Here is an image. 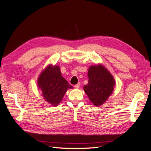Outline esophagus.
Here are the masks:
<instances>
[{"instance_id":"obj_1","label":"esophagus","mask_w":151,"mask_h":151,"mask_svg":"<svg viewBox=\"0 0 151 151\" xmlns=\"http://www.w3.org/2000/svg\"><path fill=\"white\" fill-rule=\"evenodd\" d=\"M80 85H81L80 83H78L77 84H76V85L74 86V88H77V89H78V88H79V87H80Z\"/></svg>"}]
</instances>
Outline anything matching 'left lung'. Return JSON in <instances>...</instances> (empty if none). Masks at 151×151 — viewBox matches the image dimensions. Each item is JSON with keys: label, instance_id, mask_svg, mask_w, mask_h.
Segmentation results:
<instances>
[{"label": "left lung", "instance_id": "8db88e82", "mask_svg": "<svg viewBox=\"0 0 151 151\" xmlns=\"http://www.w3.org/2000/svg\"><path fill=\"white\" fill-rule=\"evenodd\" d=\"M88 76L89 81L83 88L84 92L94 105L101 106L112 94L115 85V79L101 64L90 66Z\"/></svg>", "mask_w": 151, "mask_h": 151}]
</instances>
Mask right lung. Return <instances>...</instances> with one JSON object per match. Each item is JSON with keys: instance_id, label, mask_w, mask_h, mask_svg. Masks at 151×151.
I'll use <instances>...</instances> for the list:
<instances>
[{"instance_id": "add662e5", "label": "right lung", "mask_w": 151, "mask_h": 151, "mask_svg": "<svg viewBox=\"0 0 151 151\" xmlns=\"http://www.w3.org/2000/svg\"><path fill=\"white\" fill-rule=\"evenodd\" d=\"M38 86L45 101L53 106H58L67 91L73 88L62 76L60 67L52 65H48L40 74Z\"/></svg>"}]
</instances>
